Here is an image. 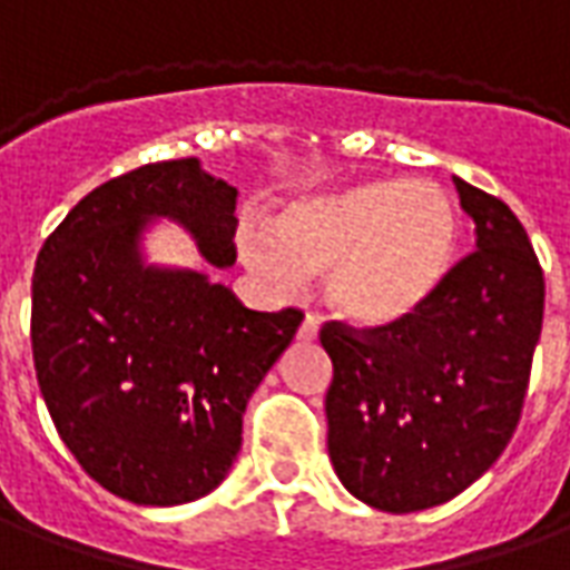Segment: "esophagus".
<instances>
[{"label": "esophagus", "mask_w": 570, "mask_h": 570, "mask_svg": "<svg viewBox=\"0 0 570 570\" xmlns=\"http://www.w3.org/2000/svg\"><path fill=\"white\" fill-rule=\"evenodd\" d=\"M317 330H321V326H317V317H314V314H305V321H302V326H298V342H314V338H317Z\"/></svg>", "instance_id": "obj_1"}]
</instances>
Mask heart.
<instances>
[{"label": "heart", "instance_id": "b5f03b06", "mask_svg": "<svg viewBox=\"0 0 570 570\" xmlns=\"http://www.w3.org/2000/svg\"><path fill=\"white\" fill-rule=\"evenodd\" d=\"M461 216L433 183L366 179L293 200L268 240H249L256 277L293 293L326 274V298L360 326H394L428 308L452 277Z\"/></svg>", "mask_w": 570, "mask_h": 570}]
</instances>
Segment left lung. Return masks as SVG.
Masks as SVG:
<instances>
[{
	"mask_svg": "<svg viewBox=\"0 0 570 570\" xmlns=\"http://www.w3.org/2000/svg\"><path fill=\"white\" fill-rule=\"evenodd\" d=\"M476 249L428 308L394 326L326 323V445L342 485L384 513L452 501L489 470L525 403L543 272L515 213L454 179Z\"/></svg>",
	"mask_w": 570,
	"mask_h": 570,
	"instance_id": "obj_1",
	"label": "left lung"
}]
</instances>
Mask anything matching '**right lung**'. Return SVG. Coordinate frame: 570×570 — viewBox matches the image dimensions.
Masks as SVG:
<instances>
[{
  "instance_id": "obj_1",
  "label": "right lung",
  "mask_w": 570,
  "mask_h": 570,
  "mask_svg": "<svg viewBox=\"0 0 570 570\" xmlns=\"http://www.w3.org/2000/svg\"><path fill=\"white\" fill-rule=\"evenodd\" d=\"M237 188L198 158L142 164L97 186L39 249L32 363L60 440L125 501L204 498L240 452L244 409L284 354L302 311H249L191 268L146 265L151 219L235 262Z\"/></svg>"
}]
</instances>
